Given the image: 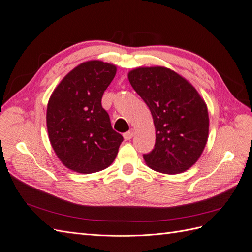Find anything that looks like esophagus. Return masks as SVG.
Instances as JSON below:
<instances>
[{
  "label": "esophagus",
  "instance_id": "1",
  "mask_svg": "<svg viewBox=\"0 0 252 252\" xmlns=\"http://www.w3.org/2000/svg\"><path fill=\"white\" fill-rule=\"evenodd\" d=\"M133 136H134V130H131V131H128V132H126V133L124 134V137H125L126 140L132 139Z\"/></svg>",
  "mask_w": 252,
  "mask_h": 252
}]
</instances>
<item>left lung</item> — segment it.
<instances>
[{
  "label": "left lung",
  "mask_w": 252,
  "mask_h": 252,
  "mask_svg": "<svg viewBox=\"0 0 252 252\" xmlns=\"http://www.w3.org/2000/svg\"><path fill=\"white\" fill-rule=\"evenodd\" d=\"M128 80L152 114L156 140L143 154L157 172L177 174L191 168L203 153L209 133L208 110L197 91L175 71L166 67H139Z\"/></svg>",
  "instance_id": "obj_1"
}]
</instances>
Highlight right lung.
I'll return each mask as SVG.
<instances>
[{"instance_id":"1","label":"right lung","mask_w":252,"mask_h":252,"mask_svg":"<svg viewBox=\"0 0 252 252\" xmlns=\"http://www.w3.org/2000/svg\"><path fill=\"white\" fill-rule=\"evenodd\" d=\"M116 66L88 61L63 78L49 98L46 124L50 143L64 166L91 174L114 161L124 137L113 130L102 107Z\"/></svg>"}]
</instances>
